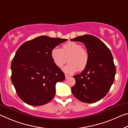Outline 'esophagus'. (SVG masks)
Masks as SVG:
<instances>
[{
  "mask_svg": "<svg viewBox=\"0 0 128 128\" xmlns=\"http://www.w3.org/2000/svg\"><path fill=\"white\" fill-rule=\"evenodd\" d=\"M65 77H66V78H69V77H70V75L66 74H65Z\"/></svg>",
  "mask_w": 128,
  "mask_h": 128,
  "instance_id": "obj_1",
  "label": "esophagus"
}]
</instances>
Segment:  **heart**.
I'll return each instance as SVG.
<instances>
[{"mask_svg":"<svg viewBox=\"0 0 128 128\" xmlns=\"http://www.w3.org/2000/svg\"><path fill=\"white\" fill-rule=\"evenodd\" d=\"M54 63L58 68H62L68 58L69 64L63 68V70L68 74H74L77 70L82 71L88 66L90 56L86 48L75 42H69L64 44L62 48L58 46L53 48L50 51Z\"/></svg>","mask_w":128,"mask_h":128,"instance_id":"heart-1","label":"heart"}]
</instances>
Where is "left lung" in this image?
<instances>
[{
	"label": "left lung",
	"mask_w": 128,
	"mask_h": 128,
	"mask_svg": "<svg viewBox=\"0 0 128 128\" xmlns=\"http://www.w3.org/2000/svg\"><path fill=\"white\" fill-rule=\"evenodd\" d=\"M70 40L84 43L90 56L86 68L73 76L76 83L72 87V92L82 102H96L106 96L114 82L116 67L112 54L96 36L84 35Z\"/></svg>",
	"instance_id": "8db88e82"
}]
</instances>
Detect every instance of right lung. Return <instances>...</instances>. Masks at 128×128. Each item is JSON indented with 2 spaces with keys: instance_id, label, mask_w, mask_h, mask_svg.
Wrapping results in <instances>:
<instances>
[{
  "instance_id": "right-lung-1",
  "label": "right lung",
  "mask_w": 128,
  "mask_h": 128,
  "mask_svg": "<svg viewBox=\"0 0 128 128\" xmlns=\"http://www.w3.org/2000/svg\"><path fill=\"white\" fill-rule=\"evenodd\" d=\"M68 39L38 36L18 48L11 62V80L21 100L28 105L40 106L51 101L56 84L65 75L54 63L52 49Z\"/></svg>"
}]
</instances>
